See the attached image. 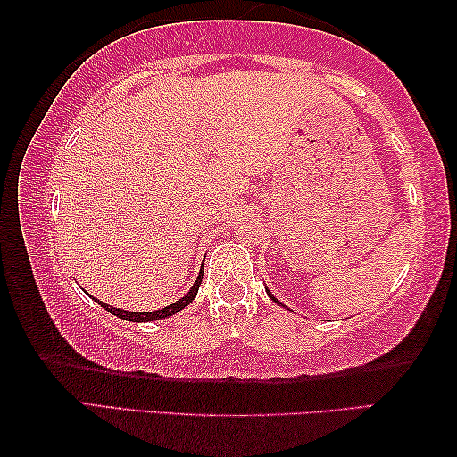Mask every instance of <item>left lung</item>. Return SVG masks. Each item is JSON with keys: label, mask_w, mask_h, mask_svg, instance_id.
<instances>
[{"label": "left lung", "mask_w": 457, "mask_h": 457, "mask_svg": "<svg viewBox=\"0 0 457 457\" xmlns=\"http://www.w3.org/2000/svg\"><path fill=\"white\" fill-rule=\"evenodd\" d=\"M267 295H269V297H271V299H273V302H275V303H281V302H279V299H278V297H273V294H271V291H269V289H267Z\"/></svg>", "instance_id": "8db88e82"}]
</instances>
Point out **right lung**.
I'll list each match as a JSON object with an SVG mask.
<instances>
[{
    "label": "right lung",
    "instance_id": "obj_1",
    "mask_svg": "<svg viewBox=\"0 0 457 457\" xmlns=\"http://www.w3.org/2000/svg\"><path fill=\"white\" fill-rule=\"evenodd\" d=\"M202 275H204V267H202V271L198 273V278H196V281H194V286L190 287L188 294H186L182 299H178L176 303H170V305H166V308L155 310V312H127V310H121V308H113V305H107V303H103V302H96V303H99L101 308L107 310L109 313H113V316L121 318V320H127V321H155V320H163V318L174 316L176 312L184 310L186 305L192 303V299L196 297V294H198Z\"/></svg>",
    "mask_w": 457,
    "mask_h": 457
}]
</instances>
